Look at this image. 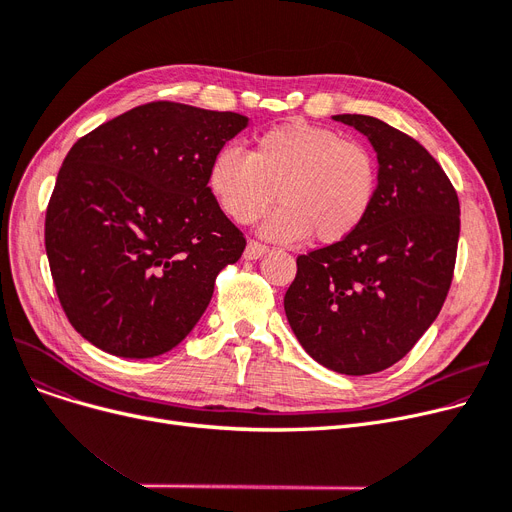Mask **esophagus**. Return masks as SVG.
<instances>
[{"label": "esophagus", "instance_id": "esophagus-1", "mask_svg": "<svg viewBox=\"0 0 512 512\" xmlns=\"http://www.w3.org/2000/svg\"><path fill=\"white\" fill-rule=\"evenodd\" d=\"M267 253H270V247L261 245V242H257V240H249V242H247V249H245V259H249V261H255V259H259V257L267 255Z\"/></svg>", "mask_w": 512, "mask_h": 512}]
</instances>
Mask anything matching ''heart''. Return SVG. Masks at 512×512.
Wrapping results in <instances>:
<instances>
[{"instance_id": "1", "label": "heart", "mask_w": 512, "mask_h": 512, "mask_svg": "<svg viewBox=\"0 0 512 512\" xmlns=\"http://www.w3.org/2000/svg\"><path fill=\"white\" fill-rule=\"evenodd\" d=\"M207 186L236 224H253L282 203L261 226L263 236L338 245L367 220L378 195V164L359 141L292 120L265 130L249 153L222 147L211 157Z\"/></svg>"}]
</instances>
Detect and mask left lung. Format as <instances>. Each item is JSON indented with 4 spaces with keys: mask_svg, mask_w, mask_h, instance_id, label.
<instances>
[{
    "mask_svg": "<svg viewBox=\"0 0 512 512\" xmlns=\"http://www.w3.org/2000/svg\"><path fill=\"white\" fill-rule=\"evenodd\" d=\"M334 120L363 132L378 153V195L351 238L297 257L284 311L317 363L367 375L405 357L438 317L461 207L438 161L409 134L361 114Z\"/></svg>",
    "mask_w": 512,
    "mask_h": 512,
    "instance_id": "left-lung-1",
    "label": "left lung"
}]
</instances>
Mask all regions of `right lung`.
<instances>
[{
	"label": "right lung",
	"mask_w": 512,
	"mask_h": 512,
	"mask_svg": "<svg viewBox=\"0 0 512 512\" xmlns=\"http://www.w3.org/2000/svg\"><path fill=\"white\" fill-rule=\"evenodd\" d=\"M234 112L153 101L78 139L45 215V251L72 328L124 359L164 355L205 313L247 247L207 186L247 128Z\"/></svg>",
	"instance_id": "obj_1"
}]
</instances>
